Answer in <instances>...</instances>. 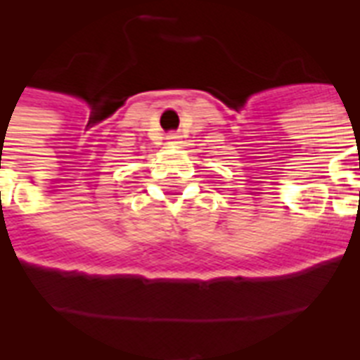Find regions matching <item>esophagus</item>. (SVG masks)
Listing matches in <instances>:
<instances>
[{
    "mask_svg": "<svg viewBox=\"0 0 360 360\" xmlns=\"http://www.w3.org/2000/svg\"><path fill=\"white\" fill-rule=\"evenodd\" d=\"M168 140L169 141H177V140H179V136H177V134H169Z\"/></svg>",
    "mask_w": 360,
    "mask_h": 360,
    "instance_id": "34e87169",
    "label": "esophagus"
}]
</instances>
